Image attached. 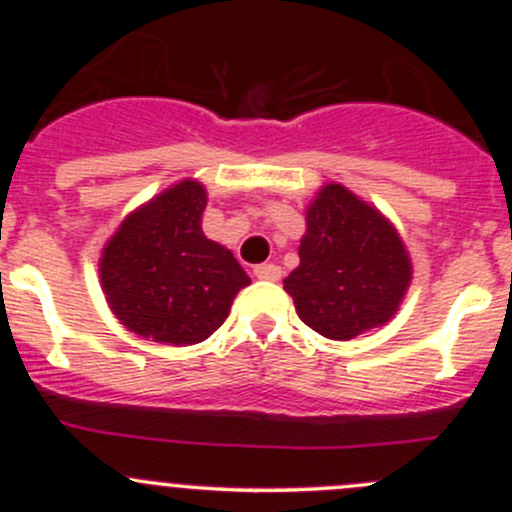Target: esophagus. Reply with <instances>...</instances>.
Masks as SVG:
<instances>
[{"label": "esophagus", "mask_w": 512, "mask_h": 512, "mask_svg": "<svg viewBox=\"0 0 512 512\" xmlns=\"http://www.w3.org/2000/svg\"><path fill=\"white\" fill-rule=\"evenodd\" d=\"M255 277H257V280L277 282L282 277V267L275 265V262H265V265L255 267Z\"/></svg>", "instance_id": "34e87169"}]
</instances>
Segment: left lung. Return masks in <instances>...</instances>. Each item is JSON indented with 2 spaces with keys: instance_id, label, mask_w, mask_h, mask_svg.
I'll use <instances>...</instances> for the list:
<instances>
[{
  "instance_id": "8db88e82",
  "label": "left lung",
  "mask_w": 512,
  "mask_h": 512,
  "mask_svg": "<svg viewBox=\"0 0 512 512\" xmlns=\"http://www.w3.org/2000/svg\"><path fill=\"white\" fill-rule=\"evenodd\" d=\"M304 215L299 265L285 277L299 319L337 342L391 322L414 277L394 223L342 183L322 185Z\"/></svg>"
}]
</instances>
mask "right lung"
Wrapping results in <instances>:
<instances>
[{"label": "right lung", "mask_w": 512, "mask_h": 512, "mask_svg": "<svg viewBox=\"0 0 512 512\" xmlns=\"http://www.w3.org/2000/svg\"><path fill=\"white\" fill-rule=\"evenodd\" d=\"M208 190L185 178L121 220L106 240L98 277L128 332L170 347L205 342L250 277L203 232Z\"/></svg>", "instance_id": "1"}]
</instances>
